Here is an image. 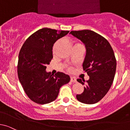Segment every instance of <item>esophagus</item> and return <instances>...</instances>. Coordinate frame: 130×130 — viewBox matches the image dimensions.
I'll use <instances>...</instances> for the list:
<instances>
[{"label": "esophagus", "instance_id": "1", "mask_svg": "<svg viewBox=\"0 0 130 130\" xmlns=\"http://www.w3.org/2000/svg\"><path fill=\"white\" fill-rule=\"evenodd\" d=\"M77 81L75 77H71V82H73V83H76Z\"/></svg>", "mask_w": 130, "mask_h": 130}]
</instances>
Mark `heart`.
<instances>
[{"label": "heart", "instance_id": "1", "mask_svg": "<svg viewBox=\"0 0 130 130\" xmlns=\"http://www.w3.org/2000/svg\"><path fill=\"white\" fill-rule=\"evenodd\" d=\"M65 68H66V69L68 71H71L72 70V68L71 66H68V65H66V66H65Z\"/></svg>", "mask_w": 130, "mask_h": 130}]
</instances>
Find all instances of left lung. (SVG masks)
<instances>
[{
	"label": "left lung",
	"mask_w": 130,
	"mask_h": 130,
	"mask_svg": "<svg viewBox=\"0 0 130 130\" xmlns=\"http://www.w3.org/2000/svg\"><path fill=\"white\" fill-rule=\"evenodd\" d=\"M70 34L85 44L86 54L83 67L89 76L86 81L77 79L85 87L76 98L83 103H96L106 94L114 80L116 69L114 51L105 37L93 30H73Z\"/></svg>",
	"instance_id": "1"
}]
</instances>
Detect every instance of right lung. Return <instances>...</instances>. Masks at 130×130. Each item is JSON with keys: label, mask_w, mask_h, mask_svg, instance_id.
Segmentation results:
<instances>
[{"label": "right lung", "mask_w": 130, "mask_h": 130, "mask_svg": "<svg viewBox=\"0 0 130 130\" xmlns=\"http://www.w3.org/2000/svg\"><path fill=\"white\" fill-rule=\"evenodd\" d=\"M69 30L43 28L29 36L19 54L17 74L24 91L32 101L40 105L54 101L62 86L70 77L63 73H47L46 66L53 59V47Z\"/></svg>", "instance_id": "1"}]
</instances>
